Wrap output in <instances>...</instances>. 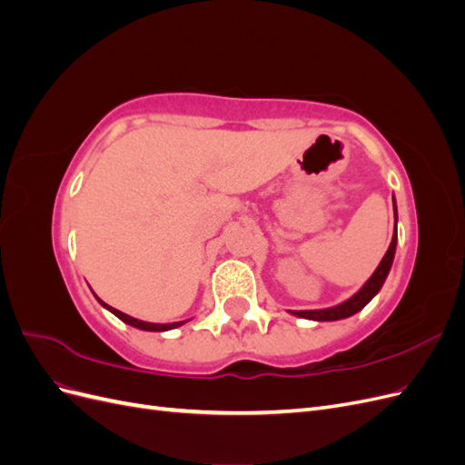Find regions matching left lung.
Returning <instances> with one entry per match:
<instances>
[{"label": "left lung", "instance_id": "obj_1", "mask_svg": "<svg viewBox=\"0 0 465 465\" xmlns=\"http://www.w3.org/2000/svg\"><path fill=\"white\" fill-rule=\"evenodd\" d=\"M393 211H396V232L391 236L390 248L384 254L382 262L378 263L376 272L371 275V279L361 287V291H357L353 297L347 299L345 302L331 306V308H322V311H291V314L299 316V318H306V320H316V322H331V320H341V318H349L357 314L359 311H362L367 306L374 294L382 289L384 281L390 273V267L393 262V254H396V244H398V209H396V202H393Z\"/></svg>", "mask_w": 465, "mask_h": 465}]
</instances>
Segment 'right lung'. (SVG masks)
Segmentation results:
<instances>
[{
    "instance_id": "add662e5",
    "label": "right lung",
    "mask_w": 465,
    "mask_h": 465,
    "mask_svg": "<svg viewBox=\"0 0 465 465\" xmlns=\"http://www.w3.org/2000/svg\"><path fill=\"white\" fill-rule=\"evenodd\" d=\"M96 301L101 302L104 308H108V311H110L112 314L118 316L122 322L130 323V326H134V328H137V330H145V331H166V330H174V328L182 326V323L188 322V320H182V322H173V323H151V322H143V320H137V318H132V316H128V314H124V312L116 311V308H112V306H108L106 302H103L98 297H96Z\"/></svg>"
}]
</instances>
